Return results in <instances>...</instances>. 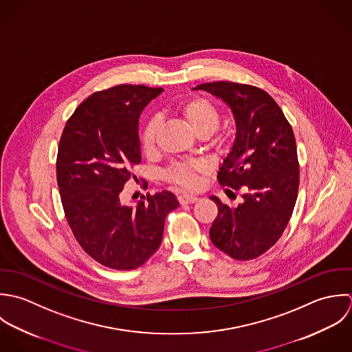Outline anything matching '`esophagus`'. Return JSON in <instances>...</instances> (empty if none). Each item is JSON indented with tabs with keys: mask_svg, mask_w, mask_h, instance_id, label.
Listing matches in <instances>:
<instances>
[{
	"mask_svg": "<svg viewBox=\"0 0 352 352\" xmlns=\"http://www.w3.org/2000/svg\"><path fill=\"white\" fill-rule=\"evenodd\" d=\"M199 200V197H196V196H193V195H181V196H178V201H179V204H193V203H196Z\"/></svg>",
	"mask_w": 352,
	"mask_h": 352,
	"instance_id": "obj_1",
	"label": "esophagus"
}]
</instances>
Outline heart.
Listing matches in <instances>:
<instances>
[{
    "label": "heart",
    "mask_w": 352,
    "mask_h": 352,
    "mask_svg": "<svg viewBox=\"0 0 352 352\" xmlns=\"http://www.w3.org/2000/svg\"><path fill=\"white\" fill-rule=\"evenodd\" d=\"M179 113L182 118L186 121L192 132L197 136L210 138L212 133L217 129L220 122L219 110L212 104L210 100L204 98H193L185 102L179 107ZM160 126L159 117H152L144 126L141 133V144L145 152L151 153L156 146L157 131ZM200 163H177L171 166L166 175L167 178L182 188H196L199 184V173L201 171Z\"/></svg>",
    "instance_id": "obj_1"
}]
</instances>
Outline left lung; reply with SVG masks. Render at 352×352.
<instances>
[{"label": "left lung", "mask_w": 352, "mask_h": 352, "mask_svg": "<svg viewBox=\"0 0 352 352\" xmlns=\"http://www.w3.org/2000/svg\"><path fill=\"white\" fill-rule=\"evenodd\" d=\"M192 89L221 99L236 126L217 179L221 186L241 189L243 201L231 208L210 197L217 206L212 243L235 260L256 258L278 242L296 201L299 164L292 128L278 103L257 87L214 81Z\"/></svg>", "instance_id": "1"}]
</instances>
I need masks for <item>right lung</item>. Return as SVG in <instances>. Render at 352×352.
<instances>
[{
    "label": "right lung",
    "mask_w": 352,
    "mask_h": 352,
    "mask_svg": "<svg viewBox=\"0 0 352 352\" xmlns=\"http://www.w3.org/2000/svg\"><path fill=\"white\" fill-rule=\"evenodd\" d=\"M162 92L121 84L92 94L72 114L58 145L57 182L73 235L113 270L142 265L162 243L166 216L179 206L167 190L135 207L120 197L141 162L140 114Z\"/></svg>",
    "instance_id": "add662e5"
}]
</instances>
